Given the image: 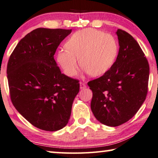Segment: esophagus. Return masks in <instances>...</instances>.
Segmentation results:
<instances>
[{
	"label": "esophagus",
	"mask_w": 158,
	"mask_h": 158,
	"mask_svg": "<svg viewBox=\"0 0 158 158\" xmlns=\"http://www.w3.org/2000/svg\"><path fill=\"white\" fill-rule=\"evenodd\" d=\"M80 89H84L86 87V85L83 82H80Z\"/></svg>",
	"instance_id": "1"
}]
</instances>
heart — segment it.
I'll list each match as a JSON object with an SVG mask.
<instances>
[{"label": "heart", "instance_id": "obj_1", "mask_svg": "<svg viewBox=\"0 0 158 158\" xmlns=\"http://www.w3.org/2000/svg\"><path fill=\"white\" fill-rule=\"evenodd\" d=\"M66 49L59 50L57 60L69 77L76 75L79 64L91 77L106 74L113 65L119 51L113 36L87 28L77 31L67 39Z\"/></svg>", "mask_w": 158, "mask_h": 158}]
</instances>
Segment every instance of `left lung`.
Instances as JSON below:
<instances>
[{"label": "left lung", "instance_id": "left-lung-1", "mask_svg": "<svg viewBox=\"0 0 158 158\" xmlns=\"http://www.w3.org/2000/svg\"><path fill=\"white\" fill-rule=\"evenodd\" d=\"M119 49L112 67L99 78L88 82L93 92L91 108L97 120L117 127L132 118L146 100L149 64L131 35L117 29Z\"/></svg>", "mask_w": 158, "mask_h": 158}]
</instances>
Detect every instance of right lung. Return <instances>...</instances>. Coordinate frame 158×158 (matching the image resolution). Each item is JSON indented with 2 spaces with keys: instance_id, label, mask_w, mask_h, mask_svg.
I'll list each match as a JSON object with an SVG mask.
<instances>
[{
  "instance_id": "obj_1",
  "label": "right lung",
  "mask_w": 158,
  "mask_h": 158,
  "mask_svg": "<svg viewBox=\"0 0 158 158\" xmlns=\"http://www.w3.org/2000/svg\"><path fill=\"white\" fill-rule=\"evenodd\" d=\"M72 29L38 28L17 44L7 74L11 101L34 127L55 131L68 123L79 80L61 73L54 59L60 44Z\"/></svg>"
}]
</instances>
